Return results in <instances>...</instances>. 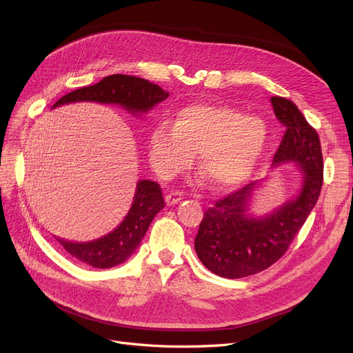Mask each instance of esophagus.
<instances>
[{"label": "esophagus", "instance_id": "1", "mask_svg": "<svg viewBox=\"0 0 353 353\" xmlns=\"http://www.w3.org/2000/svg\"><path fill=\"white\" fill-rule=\"evenodd\" d=\"M182 197H184V196H182V192H179V191H172V192L168 194L165 201H166L168 205H174V204H176L178 201H181Z\"/></svg>", "mask_w": 353, "mask_h": 353}]
</instances>
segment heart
<instances>
[{
    "instance_id": "1",
    "label": "heart",
    "mask_w": 353,
    "mask_h": 353,
    "mask_svg": "<svg viewBox=\"0 0 353 353\" xmlns=\"http://www.w3.org/2000/svg\"><path fill=\"white\" fill-rule=\"evenodd\" d=\"M267 143L259 117L223 105H191L179 109L172 127L157 124L149 137L153 171L169 179L185 171L199 152V163L219 188L245 181L257 166Z\"/></svg>"
}]
</instances>
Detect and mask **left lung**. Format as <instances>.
<instances>
[{"mask_svg": "<svg viewBox=\"0 0 353 353\" xmlns=\"http://www.w3.org/2000/svg\"><path fill=\"white\" fill-rule=\"evenodd\" d=\"M270 101L276 118L286 127L273 165L296 163L302 185L296 199L263 217L248 213L257 181L219 199L204 212L194 248L200 261L221 277L239 279L269 269L288 251L321 191L323 154L317 131L292 101L281 96Z\"/></svg>", "mask_w": 353, "mask_h": 353, "instance_id": "1", "label": "left lung"}]
</instances>
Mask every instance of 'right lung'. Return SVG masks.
Masks as SVG:
<instances>
[{
	"label": "right lung",
	"mask_w": 353,
	"mask_h": 353,
	"mask_svg": "<svg viewBox=\"0 0 353 353\" xmlns=\"http://www.w3.org/2000/svg\"><path fill=\"white\" fill-rule=\"evenodd\" d=\"M169 96L157 84L125 74H112L103 77L93 86H86L70 92L58 99L52 108L71 102H101L118 103L130 112H148L153 106L161 103ZM165 208L162 188L154 181H139L134 200L131 209L121 225L96 241L90 242H68L58 239L61 245L72 257L86 263L96 269H109V267L124 263L130 255L140 245L144 234L148 232L156 213Z\"/></svg>",
	"instance_id": "right-lung-1"
}]
</instances>
